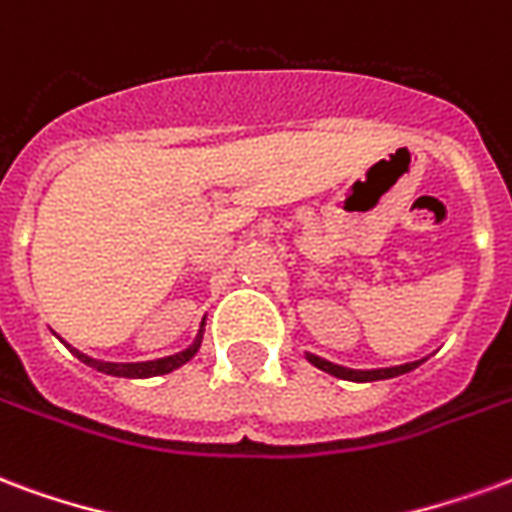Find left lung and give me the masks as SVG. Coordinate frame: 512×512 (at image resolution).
I'll return each instance as SVG.
<instances>
[{
	"label": "left lung",
	"mask_w": 512,
	"mask_h": 512,
	"mask_svg": "<svg viewBox=\"0 0 512 512\" xmlns=\"http://www.w3.org/2000/svg\"><path fill=\"white\" fill-rule=\"evenodd\" d=\"M305 357H308V363L316 365V368H322V371L338 376V379H349V382H379V379H393V376L409 374V371H414L417 365L423 363V360H414V363L393 365V368H374V371H357V368H343V365L330 363V360H324V357H316V354H311V352H305Z\"/></svg>",
	"instance_id": "obj_1"
}]
</instances>
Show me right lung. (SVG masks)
Returning a JSON list of instances; mask_svg holds the SVG:
<instances>
[{
	"label": "right lung",
	"mask_w": 512,
	"mask_h": 512,
	"mask_svg": "<svg viewBox=\"0 0 512 512\" xmlns=\"http://www.w3.org/2000/svg\"><path fill=\"white\" fill-rule=\"evenodd\" d=\"M201 327H204V322H201ZM201 335H204V330H199L196 341L190 343L185 352L171 354V357H160V360H149V363H103V360H92V357L76 352V349H70V352L76 354L81 363H87L89 368L100 371V374L122 376V379H149V376L171 374V371H177L179 365H185L188 360H193V354L199 352L201 346Z\"/></svg>",
	"instance_id": "obj_1"
}]
</instances>
